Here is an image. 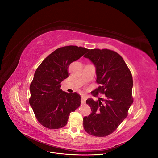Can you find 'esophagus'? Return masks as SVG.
Listing matches in <instances>:
<instances>
[{"instance_id": "1", "label": "esophagus", "mask_w": 158, "mask_h": 158, "mask_svg": "<svg viewBox=\"0 0 158 158\" xmlns=\"http://www.w3.org/2000/svg\"><path fill=\"white\" fill-rule=\"evenodd\" d=\"M86 99H87V97L85 96V95H83V96H82V99H81V103H82V104L85 103V100Z\"/></svg>"}]
</instances>
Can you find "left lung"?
I'll use <instances>...</instances> for the list:
<instances>
[{
  "mask_svg": "<svg viewBox=\"0 0 158 158\" xmlns=\"http://www.w3.org/2000/svg\"><path fill=\"white\" fill-rule=\"evenodd\" d=\"M84 56L90 60L96 70L100 85L93 92L106 95L102 103L92 98L86 100L92 113L83 118L84 130L94 136L111 135L127 115L133 103L132 76L125 62L117 52L109 49H89ZM101 100L102 99H101Z\"/></svg>",
  "mask_w": 158,
  "mask_h": 158,
  "instance_id": "8db88e82",
  "label": "left lung"
}]
</instances>
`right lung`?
I'll return each instance as SVG.
<instances>
[{
  "mask_svg": "<svg viewBox=\"0 0 158 158\" xmlns=\"http://www.w3.org/2000/svg\"><path fill=\"white\" fill-rule=\"evenodd\" d=\"M88 51L82 47H60L46 57L35 70L30 86V104L44 127L50 129L64 127L70 113L80 106V95L63 92L60 83L69 76V65Z\"/></svg>",
  "mask_w": 158,
  "mask_h": 158,
  "instance_id": "obj_1",
  "label": "right lung"
}]
</instances>
